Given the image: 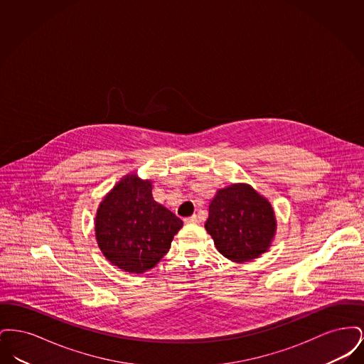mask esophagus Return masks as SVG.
<instances>
[{"instance_id": "1", "label": "esophagus", "mask_w": 364, "mask_h": 364, "mask_svg": "<svg viewBox=\"0 0 364 364\" xmlns=\"http://www.w3.org/2000/svg\"><path fill=\"white\" fill-rule=\"evenodd\" d=\"M184 223H186V224H198V223H199V218H198V215H192V217L186 218Z\"/></svg>"}]
</instances>
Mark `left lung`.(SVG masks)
Masks as SVG:
<instances>
[{"label": "left lung", "mask_w": 364, "mask_h": 364, "mask_svg": "<svg viewBox=\"0 0 364 364\" xmlns=\"http://www.w3.org/2000/svg\"><path fill=\"white\" fill-rule=\"evenodd\" d=\"M205 228L225 258L242 263L269 250L277 223L266 198L248 184H232L217 191Z\"/></svg>", "instance_id": "1"}]
</instances>
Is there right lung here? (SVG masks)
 Masks as SVG:
<instances>
[{
	"instance_id": "right-lung-1",
	"label": "right lung",
	"mask_w": 364,
	"mask_h": 364,
	"mask_svg": "<svg viewBox=\"0 0 364 364\" xmlns=\"http://www.w3.org/2000/svg\"><path fill=\"white\" fill-rule=\"evenodd\" d=\"M150 180L127 174L101 202L95 237L105 258L132 274L150 270L166 255L183 221L156 203Z\"/></svg>"
}]
</instances>
